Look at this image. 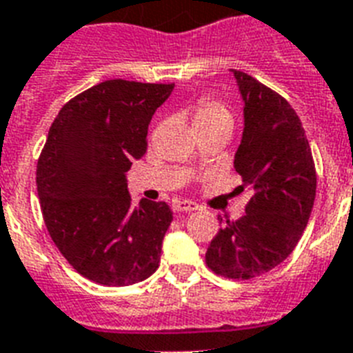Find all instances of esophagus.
Listing matches in <instances>:
<instances>
[{
    "instance_id": "1",
    "label": "esophagus",
    "mask_w": 353,
    "mask_h": 353,
    "mask_svg": "<svg viewBox=\"0 0 353 353\" xmlns=\"http://www.w3.org/2000/svg\"><path fill=\"white\" fill-rule=\"evenodd\" d=\"M174 208H176L177 212H194L197 210V205L196 203H192V201H177L176 205H174Z\"/></svg>"
}]
</instances>
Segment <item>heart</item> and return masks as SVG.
<instances>
[{"mask_svg": "<svg viewBox=\"0 0 353 353\" xmlns=\"http://www.w3.org/2000/svg\"><path fill=\"white\" fill-rule=\"evenodd\" d=\"M192 123L199 134L214 128H232V114L221 101L201 97L192 110Z\"/></svg>", "mask_w": 353, "mask_h": 353, "instance_id": "b5f03b06", "label": "heart"}]
</instances>
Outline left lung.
Masks as SVG:
<instances>
[{
    "instance_id": "8db88e82",
    "label": "left lung",
    "mask_w": 353,
    "mask_h": 353,
    "mask_svg": "<svg viewBox=\"0 0 353 353\" xmlns=\"http://www.w3.org/2000/svg\"><path fill=\"white\" fill-rule=\"evenodd\" d=\"M232 72L245 101L234 168L254 194L245 216L219 228L205 259L217 276L252 279L294 252L310 219L317 176L305 128L290 103L248 74Z\"/></svg>"
}]
</instances>
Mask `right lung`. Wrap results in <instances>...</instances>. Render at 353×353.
Segmentation results:
<instances>
[{
  "label": "right lung",
  "instance_id": "right-lung-1",
  "mask_svg": "<svg viewBox=\"0 0 353 353\" xmlns=\"http://www.w3.org/2000/svg\"><path fill=\"white\" fill-rule=\"evenodd\" d=\"M172 90L103 81L63 105L48 130L36 170L43 219L63 257L94 283L134 285L159 266L170 206L132 205L127 172L145 156L152 116Z\"/></svg>",
  "mask_w": 353,
  "mask_h": 353
}]
</instances>
